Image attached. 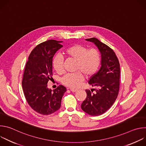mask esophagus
Wrapping results in <instances>:
<instances>
[{
  "label": "esophagus",
  "mask_w": 146,
  "mask_h": 146,
  "mask_svg": "<svg viewBox=\"0 0 146 146\" xmlns=\"http://www.w3.org/2000/svg\"><path fill=\"white\" fill-rule=\"evenodd\" d=\"M70 90L72 91V92H76L77 91V90H75V89H72V88H70Z\"/></svg>",
  "instance_id": "obj_1"
}]
</instances>
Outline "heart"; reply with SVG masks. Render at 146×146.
Wrapping results in <instances>:
<instances>
[{
    "mask_svg": "<svg viewBox=\"0 0 146 146\" xmlns=\"http://www.w3.org/2000/svg\"><path fill=\"white\" fill-rule=\"evenodd\" d=\"M65 55L76 60L74 70L72 74H67L61 79L63 84L70 88H76L83 80L84 74L89 77L98 70L102 61L100 51L96 48L88 49L80 44H74L67 47L64 51ZM54 69L58 73L63 72L64 59L59 54L55 55L52 60ZM82 73L81 74V73Z\"/></svg>",
    "mask_w": 146,
    "mask_h": 146,
    "instance_id": "b5f03b06",
    "label": "heart"
}]
</instances>
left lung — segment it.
<instances>
[{
  "label": "left lung",
  "instance_id": "left-lung-1",
  "mask_svg": "<svg viewBox=\"0 0 146 146\" xmlns=\"http://www.w3.org/2000/svg\"><path fill=\"white\" fill-rule=\"evenodd\" d=\"M86 40L94 43L98 47L102 55V66L88 81V84L98 88L92 89L95 91V93H92V90H86L87 97L82 102L81 108L89 115L97 116L108 110L118 96L120 67L115 52L108 46L95 37Z\"/></svg>",
  "mask_w": 146,
  "mask_h": 146
}]
</instances>
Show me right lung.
<instances>
[{"label":"right lung","instance_id":"right-lung-1","mask_svg":"<svg viewBox=\"0 0 146 146\" xmlns=\"http://www.w3.org/2000/svg\"><path fill=\"white\" fill-rule=\"evenodd\" d=\"M62 41L49 40L38 44L31 52L24 72L22 87L31 108L42 115H50L60 108L66 88L59 85L53 90L47 88L52 75V58L62 46Z\"/></svg>","mask_w":146,"mask_h":146}]
</instances>
